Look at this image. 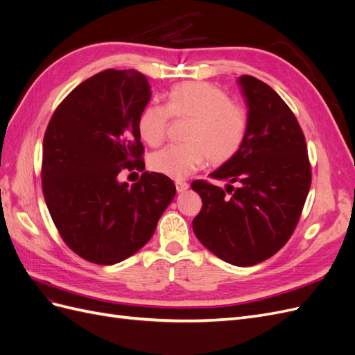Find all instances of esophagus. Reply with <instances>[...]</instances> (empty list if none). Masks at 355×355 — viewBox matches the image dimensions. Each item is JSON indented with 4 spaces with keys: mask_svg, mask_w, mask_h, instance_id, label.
Here are the masks:
<instances>
[{
    "mask_svg": "<svg viewBox=\"0 0 355 355\" xmlns=\"http://www.w3.org/2000/svg\"><path fill=\"white\" fill-rule=\"evenodd\" d=\"M189 188V185L187 184V182H182V180H178L176 182V191L178 192H184V191H187Z\"/></svg>",
    "mask_w": 355,
    "mask_h": 355,
    "instance_id": "obj_1",
    "label": "esophagus"
}]
</instances>
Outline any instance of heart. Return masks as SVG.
Returning <instances> with one entry per match:
<instances>
[{"instance_id":"1","label":"heart","mask_w":355,"mask_h":355,"mask_svg":"<svg viewBox=\"0 0 355 355\" xmlns=\"http://www.w3.org/2000/svg\"><path fill=\"white\" fill-rule=\"evenodd\" d=\"M188 120L187 144L168 145L154 153L149 167L171 179H184L204 161L211 166L228 163L241 149L249 116L241 105L230 101L218 85L206 81H185L167 93V106L149 103L137 116V130L144 141L158 146L167 136L170 118Z\"/></svg>"}]
</instances>
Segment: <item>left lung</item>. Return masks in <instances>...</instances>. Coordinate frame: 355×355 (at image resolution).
Returning <instances> with one entry per match:
<instances>
[{
    "label": "left lung",
    "instance_id": "1",
    "mask_svg": "<svg viewBox=\"0 0 355 355\" xmlns=\"http://www.w3.org/2000/svg\"><path fill=\"white\" fill-rule=\"evenodd\" d=\"M239 84L249 108L245 141L210 175L230 182L227 188L207 180L191 184L202 200L192 230L222 261L252 266L292 237L311 187V164L304 132L287 103L250 75H241Z\"/></svg>",
    "mask_w": 355,
    "mask_h": 355
}]
</instances>
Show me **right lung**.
<instances>
[{
  "label": "right lung",
  "mask_w": 355,
  "mask_h": 355,
  "mask_svg": "<svg viewBox=\"0 0 355 355\" xmlns=\"http://www.w3.org/2000/svg\"><path fill=\"white\" fill-rule=\"evenodd\" d=\"M151 85L135 69H105L77 85L53 114L42 142V194L62 240L83 259L114 265L153 237L175 198L170 178L145 168L137 116Z\"/></svg>",
  "instance_id": "right-lung-1"
}]
</instances>
